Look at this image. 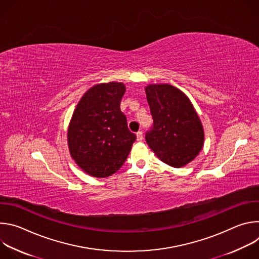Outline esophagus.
I'll use <instances>...</instances> for the list:
<instances>
[{
	"mask_svg": "<svg viewBox=\"0 0 259 259\" xmlns=\"http://www.w3.org/2000/svg\"><path fill=\"white\" fill-rule=\"evenodd\" d=\"M136 139H137V141H142V139H143V134H142L141 131H138V132L136 133Z\"/></svg>",
	"mask_w": 259,
	"mask_h": 259,
	"instance_id": "1",
	"label": "esophagus"
}]
</instances>
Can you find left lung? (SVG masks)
Here are the masks:
<instances>
[{"label": "left lung", "mask_w": 259, "mask_h": 259, "mask_svg": "<svg viewBox=\"0 0 259 259\" xmlns=\"http://www.w3.org/2000/svg\"><path fill=\"white\" fill-rule=\"evenodd\" d=\"M154 124L146 143L164 163L180 168L192 162L204 144V130L189 97L169 84L145 87Z\"/></svg>", "instance_id": "1"}]
</instances>
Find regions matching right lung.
Returning <instances> with one entry per match:
<instances>
[{"mask_svg": "<svg viewBox=\"0 0 259 259\" xmlns=\"http://www.w3.org/2000/svg\"><path fill=\"white\" fill-rule=\"evenodd\" d=\"M123 83H102L90 88L72 114L67 143L71 158L87 174L104 178L126 161L136 135L127 126L120 103Z\"/></svg>", "mask_w": 259, "mask_h": 259, "instance_id": "obj_1", "label": "right lung"}]
</instances>
